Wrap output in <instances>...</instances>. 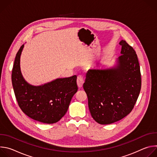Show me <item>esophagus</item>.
I'll return each instance as SVG.
<instances>
[{
	"label": "esophagus",
	"mask_w": 157,
	"mask_h": 157,
	"mask_svg": "<svg viewBox=\"0 0 157 157\" xmlns=\"http://www.w3.org/2000/svg\"><path fill=\"white\" fill-rule=\"evenodd\" d=\"M77 84L79 88H81L82 87V85L84 84V79L82 76H78L77 78Z\"/></svg>",
	"instance_id": "1"
}]
</instances>
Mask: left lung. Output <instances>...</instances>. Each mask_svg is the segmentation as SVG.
Instances as JSON below:
<instances>
[{
	"label": "left lung",
	"instance_id": "1",
	"mask_svg": "<svg viewBox=\"0 0 157 157\" xmlns=\"http://www.w3.org/2000/svg\"><path fill=\"white\" fill-rule=\"evenodd\" d=\"M121 55L114 67L89 70L83 88L96 122L106 125L127 116L135 105L141 89V74L136 52L121 40Z\"/></svg>",
	"mask_w": 157,
	"mask_h": 157
}]
</instances>
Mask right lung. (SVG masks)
<instances>
[{
    "label": "right lung",
    "mask_w": 157,
    "mask_h": 157,
    "mask_svg": "<svg viewBox=\"0 0 157 157\" xmlns=\"http://www.w3.org/2000/svg\"><path fill=\"white\" fill-rule=\"evenodd\" d=\"M22 44L17 52L12 73V82L18 104L31 119L45 124L58 122L66 113L78 91L76 75L58 78L41 86H32L22 76L20 67Z\"/></svg>",
    "instance_id": "obj_1"
}]
</instances>
